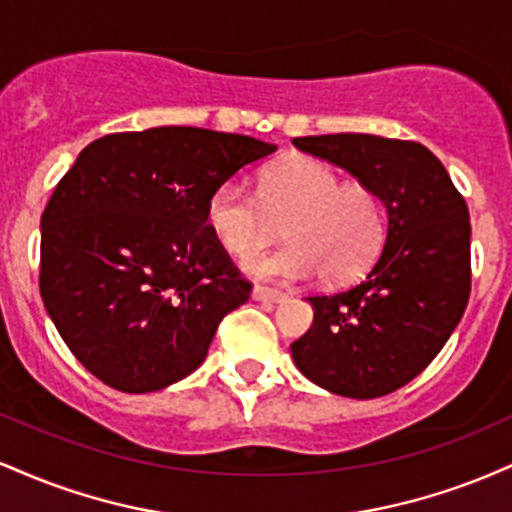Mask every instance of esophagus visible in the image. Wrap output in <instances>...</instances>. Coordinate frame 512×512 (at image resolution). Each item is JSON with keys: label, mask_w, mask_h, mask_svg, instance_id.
I'll return each mask as SVG.
<instances>
[{"label": "esophagus", "mask_w": 512, "mask_h": 512, "mask_svg": "<svg viewBox=\"0 0 512 512\" xmlns=\"http://www.w3.org/2000/svg\"><path fill=\"white\" fill-rule=\"evenodd\" d=\"M252 298L255 301H262V303H281L286 301V293L284 291H276V289H269V286H260L257 284L255 289H252Z\"/></svg>", "instance_id": "34e87169"}]
</instances>
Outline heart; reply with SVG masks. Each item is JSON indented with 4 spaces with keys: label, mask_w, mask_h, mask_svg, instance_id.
<instances>
[{
    "label": "heart",
    "mask_w": 512,
    "mask_h": 512,
    "mask_svg": "<svg viewBox=\"0 0 512 512\" xmlns=\"http://www.w3.org/2000/svg\"><path fill=\"white\" fill-rule=\"evenodd\" d=\"M284 221L289 243L252 257L245 269L264 279L303 281L320 274L330 284L356 279L385 238L380 199L363 182H342L315 158L293 156L260 175L257 197L240 182H223L207 202V226L228 255L245 260L274 238Z\"/></svg>",
    "instance_id": "heart-1"
}]
</instances>
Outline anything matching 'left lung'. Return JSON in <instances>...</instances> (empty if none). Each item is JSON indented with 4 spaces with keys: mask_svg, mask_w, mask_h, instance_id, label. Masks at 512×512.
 <instances>
[{
    "mask_svg": "<svg viewBox=\"0 0 512 512\" xmlns=\"http://www.w3.org/2000/svg\"><path fill=\"white\" fill-rule=\"evenodd\" d=\"M293 144L354 175L387 211L383 252L366 279L308 298L313 327L291 344L293 363L334 395H390L438 356L462 320L472 286L469 209L424 144L375 134Z\"/></svg>",
    "mask_w": 512,
    "mask_h": 512,
    "instance_id": "8db88e82",
    "label": "left lung"
}]
</instances>
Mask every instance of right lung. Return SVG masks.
<instances>
[{"instance_id":"right-lung-1","label":"right lung","mask_w":512,"mask_h":512,"mask_svg":"<svg viewBox=\"0 0 512 512\" xmlns=\"http://www.w3.org/2000/svg\"><path fill=\"white\" fill-rule=\"evenodd\" d=\"M274 151L245 134L154 127L76 156L40 219V296L88 373L142 395L202 366L252 289L211 236L207 202Z\"/></svg>"}]
</instances>
